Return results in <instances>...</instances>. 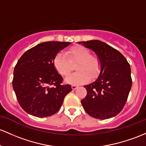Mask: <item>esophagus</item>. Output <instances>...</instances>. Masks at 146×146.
<instances>
[{
    "instance_id": "34e87169",
    "label": "esophagus",
    "mask_w": 146,
    "mask_h": 146,
    "mask_svg": "<svg viewBox=\"0 0 146 146\" xmlns=\"http://www.w3.org/2000/svg\"><path fill=\"white\" fill-rule=\"evenodd\" d=\"M71 87H72V89H76L77 88H78V86L75 85V84H73V85L71 86Z\"/></svg>"
}]
</instances>
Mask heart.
<instances>
[{
    "instance_id": "obj_1",
    "label": "heart",
    "mask_w": 146,
    "mask_h": 146,
    "mask_svg": "<svg viewBox=\"0 0 146 146\" xmlns=\"http://www.w3.org/2000/svg\"><path fill=\"white\" fill-rule=\"evenodd\" d=\"M69 60L62 53H58L53 60V66L57 73L66 76L71 70V63L77 62L75 69L77 71L66 78V82L72 84H80L98 76L100 69L98 57L90 54L89 49L82 46H76L67 50Z\"/></svg>"
}]
</instances>
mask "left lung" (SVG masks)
Segmentation results:
<instances>
[{
    "instance_id": "obj_1",
    "label": "left lung",
    "mask_w": 146,
    "mask_h": 146,
    "mask_svg": "<svg viewBox=\"0 0 146 146\" xmlns=\"http://www.w3.org/2000/svg\"><path fill=\"white\" fill-rule=\"evenodd\" d=\"M92 50L100 62L96 80L84 85L87 94L81 103L86 113L98 119H108L124 107L132 87L130 66L119 51L98 40L80 41Z\"/></svg>"
}]
</instances>
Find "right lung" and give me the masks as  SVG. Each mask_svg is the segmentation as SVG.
Here are the masks:
<instances>
[{"instance_id":"obj_1","label":"right lung","mask_w":146,"mask_h":146,"mask_svg":"<svg viewBox=\"0 0 146 146\" xmlns=\"http://www.w3.org/2000/svg\"><path fill=\"white\" fill-rule=\"evenodd\" d=\"M70 44L41 43L27 50L17 62L12 86L19 105L29 114L39 118L55 114L72 91L70 84H62L63 78L53 66L55 56Z\"/></svg>"}]
</instances>
